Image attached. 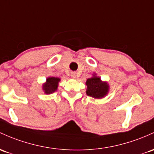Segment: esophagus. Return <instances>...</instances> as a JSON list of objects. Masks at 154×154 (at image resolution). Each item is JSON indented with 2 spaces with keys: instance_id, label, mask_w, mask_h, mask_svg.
<instances>
[{
  "instance_id": "obj_1",
  "label": "esophagus",
  "mask_w": 154,
  "mask_h": 154,
  "mask_svg": "<svg viewBox=\"0 0 154 154\" xmlns=\"http://www.w3.org/2000/svg\"><path fill=\"white\" fill-rule=\"evenodd\" d=\"M71 77H72V78H76V77H77V73H76L75 72H72V73H71Z\"/></svg>"
}]
</instances>
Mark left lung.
<instances>
[{
  "label": "left lung",
  "instance_id": "obj_1",
  "mask_svg": "<svg viewBox=\"0 0 154 154\" xmlns=\"http://www.w3.org/2000/svg\"><path fill=\"white\" fill-rule=\"evenodd\" d=\"M88 89L86 94L88 96L94 97L95 99H100L107 95L109 86L106 82L101 81L100 78L94 75L91 78L88 79L86 81Z\"/></svg>",
  "mask_w": 154,
  "mask_h": 154
}]
</instances>
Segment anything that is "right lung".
Listing matches in <instances>:
<instances>
[{"label":"right lung","instance_id":"1","mask_svg":"<svg viewBox=\"0 0 154 154\" xmlns=\"http://www.w3.org/2000/svg\"><path fill=\"white\" fill-rule=\"evenodd\" d=\"M59 81H60V78H58V77H52L47 78V82L43 85V89L45 94H50L55 92L58 88Z\"/></svg>","mask_w":154,"mask_h":154}]
</instances>
